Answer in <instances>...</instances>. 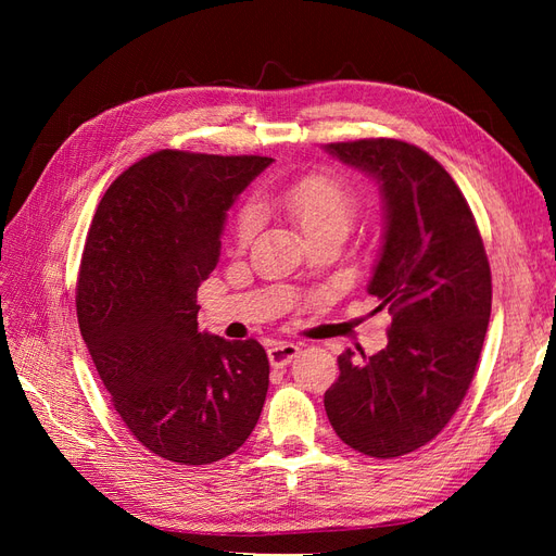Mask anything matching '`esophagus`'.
Listing matches in <instances>:
<instances>
[{
	"instance_id": "34e87169",
	"label": "esophagus",
	"mask_w": 556,
	"mask_h": 556,
	"mask_svg": "<svg viewBox=\"0 0 556 556\" xmlns=\"http://www.w3.org/2000/svg\"><path fill=\"white\" fill-rule=\"evenodd\" d=\"M296 355H299V345L294 343H274L268 348V362H271L274 368L288 366Z\"/></svg>"
}]
</instances>
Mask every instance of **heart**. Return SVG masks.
Returning a JSON list of instances; mask_svg holds the SVG:
<instances>
[{
	"label": "heart",
	"instance_id": "b5f03b06",
	"mask_svg": "<svg viewBox=\"0 0 556 556\" xmlns=\"http://www.w3.org/2000/svg\"><path fill=\"white\" fill-rule=\"evenodd\" d=\"M260 208L276 211L292 220L308 239L323 237L327 231H339L345 237L359 208V194L348 180L331 172H313L299 176L282 188L266 192L257 199ZM260 211L255 204H245L233 220V239L248 245L255 237Z\"/></svg>",
	"mask_w": 556,
	"mask_h": 556
}]
</instances>
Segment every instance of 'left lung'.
Listing matches in <instances>:
<instances>
[{
  "label": "left lung",
  "instance_id": "1",
  "mask_svg": "<svg viewBox=\"0 0 556 556\" xmlns=\"http://www.w3.org/2000/svg\"><path fill=\"white\" fill-rule=\"evenodd\" d=\"M380 182L387 231L368 294L392 315L387 348L339 355L325 410L339 439L392 459L427 445L462 406L492 313V271L459 185L401 139L329 143Z\"/></svg>",
  "mask_w": 556,
  "mask_h": 556
}]
</instances>
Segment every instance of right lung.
Segmentation results:
<instances>
[{"label": "right lung", "instance_id": "right-lung-1", "mask_svg": "<svg viewBox=\"0 0 556 556\" xmlns=\"http://www.w3.org/2000/svg\"><path fill=\"white\" fill-rule=\"evenodd\" d=\"M268 164L157 150L111 182L92 217L76 285L80 336L115 413L166 462L229 457L264 408V348L201 333L197 290L220 257L225 211Z\"/></svg>", "mask_w": 556, "mask_h": 556}]
</instances>
